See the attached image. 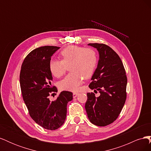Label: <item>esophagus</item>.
<instances>
[{"label": "esophagus", "instance_id": "34e87169", "mask_svg": "<svg viewBox=\"0 0 151 151\" xmlns=\"http://www.w3.org/2000/svg\"><path fill=\"white\" fill-rule=\"evenodd\" d=\"M78 94H79L78 93H73V98H76Z\"/></svg>", "mask_w": 151, "mask_h": 151}]
</instances>
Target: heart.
Returning a JSON list of instances; mask_svg holds the SVG:
<instances>
[{"mask_svg": "<svg viewBox=\"0 0 151 151\" xmlns=\"http://www.w3.org/2000/svg\"><path fill=\"white\" fill-rule=\"evenodd\" d=\"M60 56L62 60L50 61V71L55 77H60L70 65L71 72L60 82L59 87L62 90L77 91L84 78L89 79L93 76L98 63L97 53L91 48L70 45L62 50Z\"/></svg>", "mask_w": 151, "mask_h": 151, "instance_id": "heart-1", "label": "heart"}]
</instances>
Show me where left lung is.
<instances>
[{
    "label": "left lung",
    "mask_w": 151,
    "mask_h": 151,
    "mask_svg": "<svg viewBox=\"0 0 151 151\" xmlns=\"http://www.w3.org/2000/svg\"><path fill=\"white\" fill-rule=\"evenodd\" d=\"M98 50L99 59L91 78L89 88L94 93H87L85 108L93 124L104 127L116 120L127 98V78L124 66L118 55L108 45L89 43Z\"/></svg>",
    "instance_id": "obj_1"
}]
</instances>
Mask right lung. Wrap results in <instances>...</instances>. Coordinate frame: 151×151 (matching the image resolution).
<instances>
[{
    "label": "right lung",
    "instance_id": "right-lung-1",
    "mask_svg": "<svg viewBox=\"0 0 151 151\" xmlns=\"http://www.w3.org/2000/svg\"><path fill=\"white\" fill-rule=\"evenodd\" d=\"M59 48L44 46L32 50L24 58L19 76L22 98L30 116L50 130L58 129L64 123L67 103L73 98L72 93L66 91L61 92L55 101H50L48 98L52 93L57 92L56 87L51 86L53 77L49 63Z\"/></svg>",
    "mask_w": 151,
    "mask_h": 151
}]
</instances>
